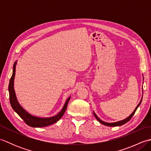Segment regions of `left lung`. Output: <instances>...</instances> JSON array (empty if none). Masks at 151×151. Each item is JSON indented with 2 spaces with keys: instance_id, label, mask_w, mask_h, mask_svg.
<instances>
[{
  "instance_id": "obj_1",
  "label": "left lung",
  "mask_w": 151,
  "mask_h": 151,
  "mask_svg": "<svg viewBox=\"0 0 151 151\" xmlns=\"http://www.w3.org/2000/svg\"><path fill=\"white\" fill-rule=\"evenodd\" d=\"M142 99H141V101H140V102H139V103L138 104V105L137 106L136 108H135V110H134V111L132 113V114H130V115H129V116L127 118L125 119H123V120L120 121L115 122V123H106V122H104V121H102L101 119H99V118L98 117L97 115L95 114V112H93V115H94V116L95 117L96 119H97V120L99 122H100V123H101V124H102L106 125V126H109V127L121 126V125H123V124H125L126 123H127L128 121H129L131 119V118L132 117V116L134 115V114H135V112H136V110H137V108L139 107V106L140 105V104H141V102H142Z\"/></svg>"
}]
</instances>
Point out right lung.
I'll use <instances>...</instances> for the list:
<instances>
[{
	"instance_id": "obj_1",
	"label": "right lung",
	"mask_w": 151,
	"mask_h": 151,
	"mask_svg": "<svg viewBox=\"0 0 151 151\" xmlns=\"http://www.w3.org/2000/svg\"><path fill=\"white\" fill-rule=\"evenodd\" d=\"M17 64V62H15L14 64V67H13V74L12 76L9 80V83L8 86V91L9 94V102L12 107L16 113H17L21 118L27 124L28 126L32 127H44L49 126L52 124L56 123V122L60 119L67 109V104H68L69 101L70 100V97L67 99L65 104H64L62 110H61L57 115H54L53 117H38L34 116V115L30 114L27 112L24 109L22 108L19 102L16 97L15 92L14 90V78L15 75V66Z\"/></svg>"
}]
</instances>
